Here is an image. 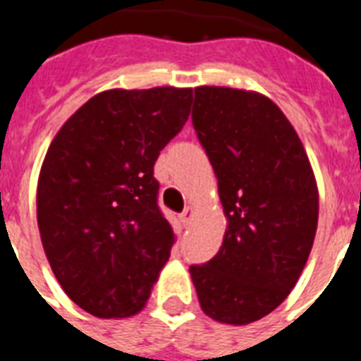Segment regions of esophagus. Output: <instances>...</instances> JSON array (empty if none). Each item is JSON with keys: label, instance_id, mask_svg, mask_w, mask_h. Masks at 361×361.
Listing matches in <instances>:
<instances>
[{"label": "esophagus", "instance_id": "esophagus-1", "mask_svg": "<svg viewBox=\"0 0 361 361\" xmlns=\"http://www.w3.org/2000/svg\"><path fill=\"white\" fill-rule=\"evenodd\" d=\"M192 214H195V212H192V208H189V206H187V208L183 209V212H181V215H180V221H181V223H183V225H185V226L191 225Z\"/></svg>", "mask_w": 361, "mask_h": 361}]
</instances>
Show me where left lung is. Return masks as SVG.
<instances>
[{"instance_id":"8db88e82","label":"left lung","mask_w":361,"mask_h":361,"mask_svg":"<svg viewBox=\"0 0 361 361\" xmlns=\"http://www.w3.org/2000/svg\"><path fill=\"white\" fill-rule=\"evenodd\" d=\"M191 120L228 228L219 252L189 271L204 313L249 324L281 305L307 262L319 221L313 170L290 121L260 93L200 86Z\"/></svg>"}]
</instances>
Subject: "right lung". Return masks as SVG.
I'll list each match as a JSON object with an SVG mask.
<instances>
[{
	"mask_svg": "<svg viewBox=\"0 0 361 361\" xmlns=\"http://www.w3.org/2000/svg\"><path fill=\"white\" fill-rule=\"evenodd\" d=\"M192 90H110L59 129L37 185L48 262L84 311L138 313L170 257L174 232L159 208L153 164L185 125Z\"/></svg>",
	"mask_w": 361,
	"mask_h": 361,
	"instance_id": "obj_1",
	"label": "right lung"
}]
</instances>
